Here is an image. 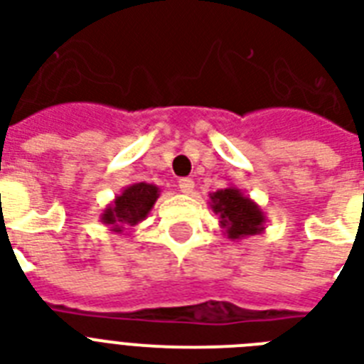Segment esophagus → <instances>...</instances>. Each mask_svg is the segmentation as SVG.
I'll use <instances>...</instances> for the list:
<instances>
[{"mask_svg":"<svg viewBox=\"0 0 364 364\" xmlns=\"http://www.w3.org/2000/svg\"><path fill=\"white\" fill-rule=\"evenodd\" d=\"M179 191H181L183 194H191L194 191V181L193 179H188V177H183V179H179Z\"/></svg>","mask_w":364,"mask_h":364,"instance_id":"esophagus-1","label":"esophagus"}]
</instances>
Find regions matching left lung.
Returning <instances> with one entry per match:
<instances>
[{
    "label": "left lung",
    "mask_w": 364,
    "mask_h": 364,
    "mask_svg": "<svg viewBox=\"0 0 364 364\" xmlns=\"http://www.w3.org/2000/svg\"><path fill=\"white\" fill-rule=\"evenodd\" d=\"M211 210L219 215L223 232L230 240H243L264 232L266 215L260 205L242 193V188L230 185L210 194Z\"/></svg>",
    "instance_id": "left-lung-1"
}]
</instances>
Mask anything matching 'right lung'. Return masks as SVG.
Returning a JSON list of instances; mask_svg holds the SVG:
<instances>
[{
	"label": "right lung",
	"instance_id": "add662e5",
	"mask_svg": "<svg viewBox=\"0 0 364 364\" xmlns=\"http://www.w3.org/2000/svg\"><path fill=\"white\" fill-rule=\"evenodd\" d=\"M159 196L160 188L153 183H132L122 188L121 194H117L111 204H107L100 215V221L111 232L122 234L124 230H130V227H136L143 219H147Z\"/></svg>",
	"mask_w": 364,
	"mask_h": 364
}]
</instances>
